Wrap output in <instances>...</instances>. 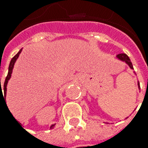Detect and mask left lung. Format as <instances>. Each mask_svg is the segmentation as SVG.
<instances>
[{
	"mask_svg": "<svg viewBox=\"0 0 148 148\" xmlns=\"http://www.w3.org/2000/svg\"><path fill=\"white\" fill-rule=\"evenodd\" d=\"M116 59H118V60H120L121 61H123V62H125L126 64L129 65V67H130L131 69H134V67H133V64H132V62H131V60H130V57L125 53H121L119 54V55H117L116 56ZM135 74V72H134ZM138 89H140V85H139V82L138 81ZM128 118V117H127ZM127 118H125V119H127ZM106 124H108L107 122H106Z\"/></svg>",
	"mask_w": 148,
	"mask_h": 148,
	"instance_id": "left-lung-1",
	"label": "left lung"
}]
</instances>
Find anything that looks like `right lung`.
Returning <instances> with one entry per match:
<instances>
[{
	"label": "right lung",
	"mask_w": 148,
	"mask_h": 148,
	"mask_svg": "<svg viewBox=\"0 0 148 148\" xmlns=\"http://www.w3.org/2000/svg\"><path fill=\"white\" fill-rule=\"evenodd\" d=\"M22 50L23 48L20 49V51H18V53L16 54L14 56L13 58L11 59V60H10V65H9V70H8V74L7 76H6V78H5V83H4V86H3V89L2 88H1V79H0V97L1 95L2 96L3 93H2V90H4V97H5V98L4 99H5V96H6V87H7V84H8V82H9V80L11 78V74H12V72H13V69H14V65L15 64V62H16V60H17V59L18 57L19 56V54L21 53V51H22ZM5 104H6V102H5ZM7 106V105H6ZM15 120V119H14ZM55 125L56 124H54V125H51V127H50V129H53L54 127H55Z\"/></svg>",
	"instance_id": "add662e5"
}]
</instances>
